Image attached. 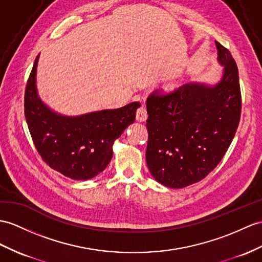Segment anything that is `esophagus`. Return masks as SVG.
I'll return each mask as SVG.
<instances>
[{"mask_svg": "<svg viewBox=\"0 0 262 262\" xmlns=\"http://www.w3.org/2000/svg\"><path fill=\"white\" fill-rule=\"evenodd\" d=\"M146 118H148V112H146L145 107L141 105L137 110V121H139V122H143V121L146 120Z\"/></svg>", "mask_w": 262, "mask_h": 262, "instance_id": "esophagus-1", "label": "esophagus"}]
</instances>
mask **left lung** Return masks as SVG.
Listing matches in <instances>:
<instances>
[{
	"mask_svg": "<svg viewBox=\"0 0 262 262\" xmlns=\"http://www.w3.org/2000/svg\"><path fill=\"white\" fill-rule=\"evenodd\" d=\"M215 47L225 66L218 84L191 83L170 92L155 90L146 99L145 160L153 178L168 188L205 179L237 132L241 116L238 68L230 51L216 41Z\"/></svg>",
	"mask_w": 262,
	"mask_h": 262,
	"instance_id": "1",
	"label": "left lung"
}]
</instances>
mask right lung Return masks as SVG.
I'll return each mask as SVG.
<instances>
[{
	"mask_svg": "<svg viewBox=\"0 0 262 262\" xmlns=\"http://www.w3.org/2000/svg\"><path fill=\"white\" fill-rule=\"evenodd\" d=\"M39 55L25 86L24 116L35 148L51 169L74 180H88L110 163L112 145L135 122L139 102L114 110L63 117L37 97L35 74Z\"/></svg>",
	"mask_w": 262,
	"mask_h": 262,
	"instance_id": "obj_1",
	"label": "right lung"
}]
</instances>
